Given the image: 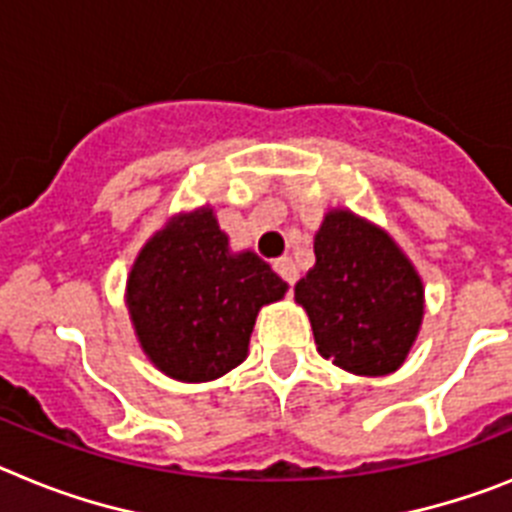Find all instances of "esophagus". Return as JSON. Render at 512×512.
Here are the masks:
<instances>
[{
	"instance_id": "esophagus-1",
	"label": "esophagus",
	"mask_w": 512,
	"mask_h": 512,
	"mask_svg": "<svg viewBox=\"0 0 512 512\" xmlns=\"http://www.w3.org/2000/svg\"><path fill=\"white\" fill-rule=\"evenodd\" d=\"M273 268H275V273L281 275L283 281L288 283V286H293V283L299 281V270H296V265H293L291 257H281V260H275Z\"/></svg>"
}]
</instances>
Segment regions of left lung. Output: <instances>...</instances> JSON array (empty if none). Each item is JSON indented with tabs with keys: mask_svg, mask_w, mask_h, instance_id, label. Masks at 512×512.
Wrapping results in <instances>:
<instances>
[{
	"mask_svg": "<svg viewBox=\"0 0 512 512\" xmlns=\"http://www.w3.org/2000/svg\"><path fill=\"white\" fill-rule=\"evenodd\" d=\"M317 265L296 283L319 353L358 376L397 371L422 322V283L376 226L327 213L314 239Z\"/></svg>",
	"mask_w": 512,
	"mask_h": 512,
	"instance_id": "1",
	"label": "left lung"
}]
</instances>
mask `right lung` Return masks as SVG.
<instances>
[{
	"label": "right lung",
	"mask_w": 512,
	"mask_h": 512,
	"mask_svg": "<svg viewBox=\"0 0 512 512\" xmlns=\"http://www.w3.org/2000/svg\"><path fill=\"white\" fill-rule=\"evenodd\" d=\"M286 281L255 252L231 255L208 208L167 224L141 250L128 278V311L141 348L167 376L219 379L247 358L262 304Z\"/></svg>",
	"instance_id": "obj_1"
}]
</instances>
